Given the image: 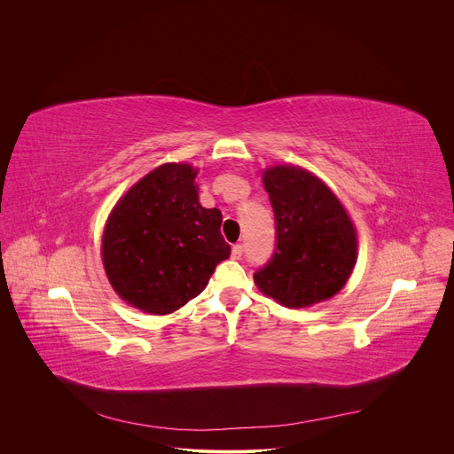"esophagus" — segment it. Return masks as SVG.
Wrapping results in <instances>:
<instances>
[{
    "label": "esophagus",
    "instance_id": "obj_1",
    "mask_svg": "<svg viewBox=\"0 0 454 454\" xmlns=\"http://www.w3.org/2000/svg\"><path fill=\"white\" fill-rule=\"evenodd\" d=\"M242 253H244L242 244H235V246H233V249H231V256H233V258H237V261H239V258L242 256Z\"/></svg>",
    "mask_w": 454,
    "mask_h": 454
}]
</instances>
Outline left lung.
<instances>
[{
    "label": "left lung",
    "instance_id": "left-lung-1",
    "mask_svg": "<svg viewBox=\"0 0 454 454\" xmlns=\"http://www.w3.org/2000/svg\"><path fill=\"white\" fill-rule=\"evenodd\" d=\"M275 212V251L253 275L258 289L291 309L334 296L356 264L352 221L334 193L300 167L264 172Z\"/></svg>",
    "mask_w": 454,
    "mask_h": 454
}]
</instances>
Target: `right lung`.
I'll return each mask as SVG.
<instances>
[{
    "instance_id": "obj_1",
    "label": "right lung",
    "mask_w": 454,
    "mask_h": 454,
    "mask_svg": "<svg viewBox=\"0 0 454 454\" xmlns=\"http://www.w3.org/2000/svg\"><path fill=\"white\" fill-rule=\"evenodd\" d=\"M198 170L165 163L140 179L113 208L102 261L113 289L144 312L168 314L207 287L231 253L223 214L203 208Z\"/></svg>"
}]
</instances>
